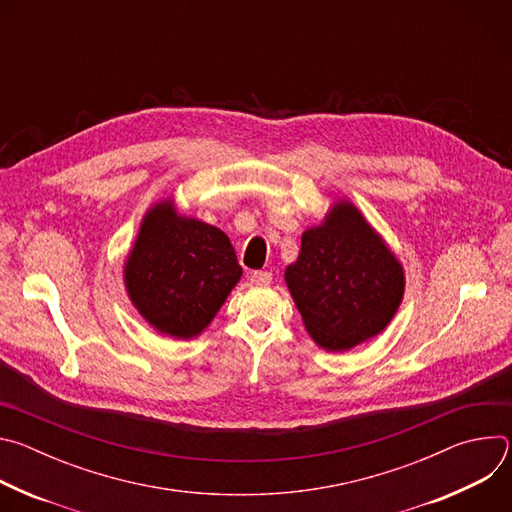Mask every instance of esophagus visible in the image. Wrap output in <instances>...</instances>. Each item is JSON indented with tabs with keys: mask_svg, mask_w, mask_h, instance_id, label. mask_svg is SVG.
<instances>
[{
	"mask_svg": "<svg viewBox=\"0 0 512 512\" xmlns=\"http://www.w3.org/2000/svg\"><path fill=\"white\" fill-rule=\"evenodd\" d=\"M273 279V275L269 271H251L249 273V281L253 285H269Z\"/></svg>",
	"mask_w": 512,
	"mask_h": 512,
	"instance_id": "1",
	"label": "esophagus"
}]
</instances>
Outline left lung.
<instances>
[{
    "instance_id": "left-lung-1",
    "label": "left lung",
    "mask_w": 512,
    "mask_h": 512,
    "mask_svg": "<svg viewBox=\"0 0 512 512\" xmlns=\"http://www.w3.org/2000/svg\"><path fill=\"white\" fill-rule=\"evenodd\" d=\"M285 285L312 340L344 352L381 334L405 294V269L381 233L346 198L302 233Z\"/></svg>"
}]
</instances>
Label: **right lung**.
Masks as SVG:
<instances>
[{
  "label": "right lung",
  "mask_w": 512,
  "mask_h": 512,
  "mask_svg": "<svg viewBox=\"0 0 512 512\" xmlns=\"http://www.w3.org/2000/svg\"><path fill=\"white\" fill-rule=\"evenodd\" d=\"M241 275L231 239L178 212L174 196L145 210L123 261V285L133 308L156 332L176 340L200 336Z\"/></svg>",
  "instance_id": "right-lung-1"
}]
</instances>
